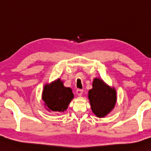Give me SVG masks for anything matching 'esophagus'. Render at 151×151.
I'll use <instances>...</instances> for the list:
<instances>
[{
  "mask_svg": "<svg viewBox=\"0 0 151 151\" xmlns=\"http://www.w3.org/2000/svg\"><path fill=\"white\" fill-rule=\"evenodd\" d=\"M76 94H77L78 96H82V94L83 93V90H82V89H77V90H76Z\"/></svg>",
  "mask_w": 151,
  "mask_h": 151,
  "instance_id": "obj_1",
  "label": "esophagus"
}]
</instances>
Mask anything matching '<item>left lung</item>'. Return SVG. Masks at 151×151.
<instances>
[{
    "label": "left lung",
    "instance_id": "8db88e82",
    "mask_svg": "<svg viewBox=\"0 0 151 151\" xmlns=\"http://www.w3.org/2000/svg\"><path fill=\"white\" fill-rule=\"evenodd\" d=\"M92 86V89L88 92L91 108L97 116L101 118L114 108L116 93L114 88L108 86L101 79H94Z\"/></svg>",
    "mask_w": 151,
    "mask_h": 151
}]
</instances>
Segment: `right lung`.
<instances>
[{
	"label": "right lung",
	"instance_id": "obj_1",
	"mask_svg": "<svg viewBox=\"0 0 151 151\" xmlns=\"http://www.w3.org/2000/svg\"><path fill=\"white\" fill-rule=\"evenodd\" d=\"M73 97L71 89L65 87L60 79L44 87L42 99L50 111H65Z\"/></svg>",
	"mask_w": 151,
	"mask_h": 151
}]
</instances>
